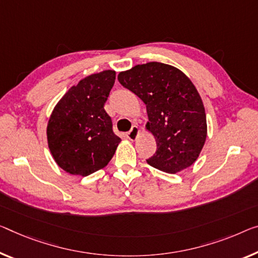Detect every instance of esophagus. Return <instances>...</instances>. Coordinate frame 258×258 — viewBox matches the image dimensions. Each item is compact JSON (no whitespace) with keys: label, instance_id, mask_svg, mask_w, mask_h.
<instances>
[{"label":"esophagus","instance_id":"1","mask_svg":"<svg viewBox=\"0 0 258 258\" xmlns=\"http://www.w3.org/2000/svg\"><path fill=\"white\" fill-rule=\"evenodd\" d=\"M138 134H140V129H138V126L133 125V128L130 129V132L126 133V137H128V140L130 141H135L137 138Z\"/></svg>","mask_w":258,"mask_h":258}]
</instances>
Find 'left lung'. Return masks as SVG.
<instances>
[{
    "instance_id": "8db88e82",
    "label": "left lung",
    "mask_w": 258,
    "mask_h": 258,
    "mask_svg": "<svg viewBox=\"0 0 258 258\" xmlns=\"http://www.w3.org/2000/svg\"><path fill=\"white\" fill-rule=\"evenodd\" d=\"M118 82L146 105V126L157 140L148 164L175 174L191 166L207 140V115L201 96L181 70L149 62L120 73Z\"/></svg>"
}]
</instances>
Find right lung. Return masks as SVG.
Listing matches in <instances>:
<instances>
[{
	"mask_svg": "<svg viewBox=\"0 0 258 258\" xmlns=\"http://www.w3.org/2000/svg\"><path fill=\"white\" fill-rule=\"evenodd\" d=\"M115 82L105 70L82 79L67 92L51 113L47 140L54 160L73 175L88 176L112 159L121 138L113 132L104 106Z\"/></svg>",
	"mask_w": 258,
	"mask_h": 258,
	"instance_id": "1",
	"label": "right lung"
}]
</instances>
